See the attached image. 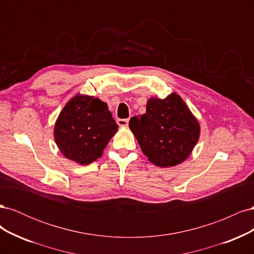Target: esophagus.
<instances>
[{"instance_id": "1", "label": "esophagus", "mask_w": 254, "mask_h": 254, "mask_svg": "<svg viewBox=\"0 0 254 254\" xmlns=\"http://www.w3.org/2000/svg\"><path fill=\"white\" fill-rule=\"evenodd\" d=\"M128 124H129V120H127V119H125V120H122V119L118 120V125L120 127H128Z\"/></svg>"}]
</instances>
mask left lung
<instances>
[{"instance_id":"1","label":"left lung","mask_w":254,"mask_h":254,"mask_svg":"<svg viewBox=\"0 0 254 254\" xmlns=\"http://www.w3.org/2000/svg\"><path fill=\"white\" fill-rule=\"evenodd\" d=\"M129 128L144 155L159 167L186 161L200 136V125L176 92L167 97H150L146 113L132 118Z\"/></svg>"}]
</instances>
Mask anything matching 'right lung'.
I'll return each instance as SVG.
<instances>
[{"label": "right lung", "instance_id": "add662e5", "mask_svg": "<svg viewBox=\"0 0 254 254\" xmlns=\"http://www.w3.org/2000/svg\"><path fill=\"white\" fill-rule=\"evenodd\" d=\"M118 125L108 105L94 96L76 94L59 113L54 139L61 153L75 163L91 164L103 156Z\"/></svg>", "mask_w": 254, "mask_h": 254}]
</instances>
